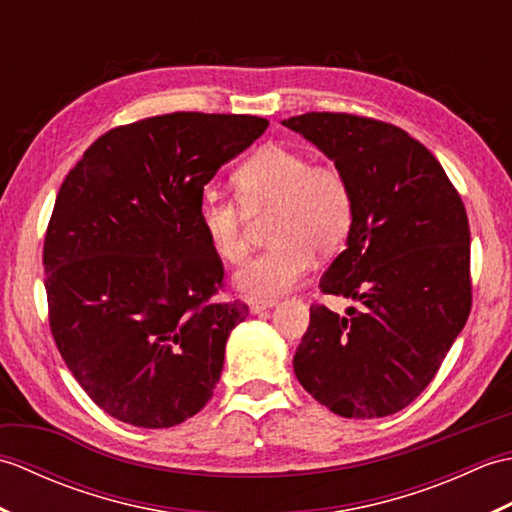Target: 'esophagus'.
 <instances>
[{
  "label": "esophagus",
  "mask_w": 512,
  "mask_h": 512,
  "mask_svg": "<svg viewBox=\"0 0 512 512\" xmlns=\"http://www.w3.org/2000/svg\"><path fill=\"white\" fill-rule=\"evenodd\" d=\"M273 306H275V301H257V299H250L248 301L250 314H262L264 310H270Z\"/></svg>",
  "instance_id": "1"
}]
</instances>
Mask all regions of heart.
<instances>
[{
    "instance_id": "b5f03b06",
    "label": "heart",
    "mask_w": 512,
    "mask_h": 512,
    "mask_svg": "<svg viewBox=\"0 0 512 512\" xmlns=\"http://www.w3.org/2000/svg\"><path fill=\"white\" fill-rule=\"evenodd\" d=\"M231 182L244 211H270L273 244L235 275V286L250 299L270 301L295 288L314 253H334L350 233L354 200L345 173L334 165H312L297 149L264 145L235 169ZM242 209L215 195H204L198 204L200 231L224 264H239L248 253Z\"/></svg>"
}]
</instances>
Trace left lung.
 <instances>
[{
    "label": "left lung",
    "instance_id": "left-lung-1",
    "mask_svg": "<svg viewBox=\"0 0 512 512\" xmlns=\"http://www.w3.org/2000/svg\"><path fill=\"white\" fill-rule=\"evenodd\" d=\"M284 125L317 145L352 189L345 250L321 292L356 301L310 308L295 352L303 389L343 418H383L427 387L471 312V233L458 191L400 127L312 112Z\"/></svg>",
    "mask_w": 512,
    "mask_h": 512
}]
</instances>
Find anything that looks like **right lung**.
I'll use <instances>...</instances> for the list:
<instances>
[{
  "instance_id": "1",
  "label": "right lung",
  "mask_w": 512,
  "mask_h": 512,
  "mask_svg": "<svg viewBox=\"0 0 512 512\" xmlns=\"http://www.w3.org/2000/svg\"><path fill=\"white\" fill-rule=\"evenodd\" d=\"M259 116L176 112L103 134L63 180L43 244L50 330L112 418L176 427L211 400L242 301L198 224L204 184L266 132Z\"/></svg>"
}]
</instances>
